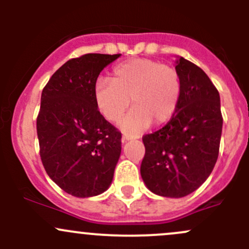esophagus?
Masks as SVG:
<instances>
[{
  "mask_svg": "<svg viewBox=\"0 0 249 249\" xmlns=\"http://www.w3.org/2000/svg\"><path fill=\"white\" fill-rule=\"evenodd\" d=\"M139 139V136H136V135H131V134H126V132H124L123 134V142H126V141H132V140H137Z\"/></svg>",
  "mask_w": 249,
  "mask_h": 249,
  "instance_id": "1",
  "label": "esophagus"
}]
</instances>
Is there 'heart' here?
I'll use <instances>...</instances> for the list:
<instances>
[{
	"label": "heart",
	"mask_w": 249,
	"mask_h": 249,
	"mask_svg": "<svg viewBox=\"0 0 249 249\" xmlns=\"http://www.w3.org/2000/svg\"><path fill=\"white\" fill-rule=\"evenodd\" d=\"M182 95V82L175 67L150 59H132L117 65L112 80L100 78L94 87L99 112L110 123L124 118L125 131L140 132L150 124L162 125L172 119Z\"/></svg>",
	"instance_id": "b5f03b06"
}]
</instances>
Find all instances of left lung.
Listing matches in <instances>:
<instances>
[{"label": "left lung", "instance_id": "1", "mask_svg": "<svg viewBox=\"0 0 249 249\" xmlns=\"http://www.w3.org/2000/svg\"><path fill=\"white\" fill-rule=\"evenodd\" d=\"M182 95L172 119L143 136L141 176L145 187L165 197L187 196L212 172L219 153L223 118L219 92L193 62L176 56Z\"/></svg>", "mask_w": 249, "mask_h": 249}]
</instances>
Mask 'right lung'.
<instances>
[{
    "mask_svg": "<svg viewBox=\"0 0 249 249\" xmlns=\"http://www.w3.org/2000/svg\"><path fill=\"white\" fill-rule=\"evenodd\" d=\"M120 54H85L62 65L44 87L37 117L42 162L52 180L76 197H91L112 184L122 134L99 112L94 87Z\"/></svg>",
    "mask_w": 249,
    "mask_h": 249,
    "instance_id": "1",
    "label": "right lung"
}]
</instances>
